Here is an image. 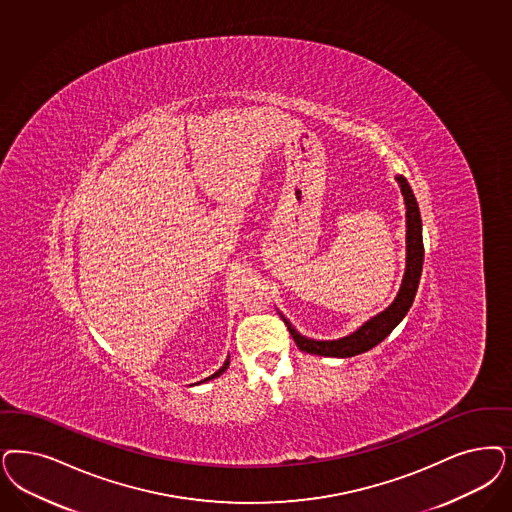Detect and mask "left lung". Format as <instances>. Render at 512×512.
Wrapping results in <instances>:
<instances>
[{
    "instance_id": "left-lung-1",
    "label": "left lung",
    "mask_w": 512,
    "mask_h": 512,
    "mask_svg": "<svg viewBox=\"0 0 512 512\" xmlns=\"http://www.w3.org/2000/svg\"><path fill=\"white\" fill-rule=\"evenodd\" d=\"M395 179L401 187L406 208V265L397 297L386 310H382L374 318L367 319L350 335L336 338V340H316V338L300 335L299 331L291 325V321L280 314L293 340L297 342L300 352L314 353L323 357H342V359L369 352L374 346H378L408 314L420 285V276H422V217H420L416 196L412 193L406 177L395 176Z\"/></svg>"
}]
</instances>
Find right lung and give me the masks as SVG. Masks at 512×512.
I'll list each match as a JSON object with an SVG mask.
<instances>
[{"label":"right lung","instance_id":"obj_1","mask_svg":"<svg viewBox=\"0 0 512 512\" xmlns=\"http://www.w3.org/2000/svg\"><path fill=\"white\" fill-rule=\"evenodd\" d=\"M229 365H230V359H227V361H225V363H223V367H221V369H219V371L213 372L212 376H208V378H204V380H202V382H208V380H213V378H217V376H221V374H223V372H225V371H227V369H229ZM202 382H198V384H202Z\"/></svg>","mask_w":512,"mask_h":512}]
</instances>
